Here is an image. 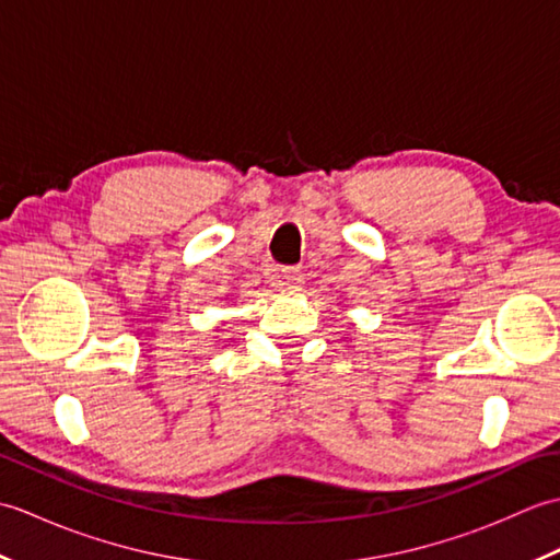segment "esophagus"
I'll return each mask as SVG.
<instances>
[{"instance_id":"obj_1","label":"esophagus","mask_w":560,"mask_h":560,"mask_svg":"<svg viewBox=\"0 0 560 560\" xmlns=\"http://www.w3.org/2000/svg\"><path fill=\"white\" fill-rule=\"evenodd\" d=\"M301 283H303V271L299 267H283V269H279V283H277V287L281 291H289V293L291 291H299Z\"/></svg>"}]
</instances>
